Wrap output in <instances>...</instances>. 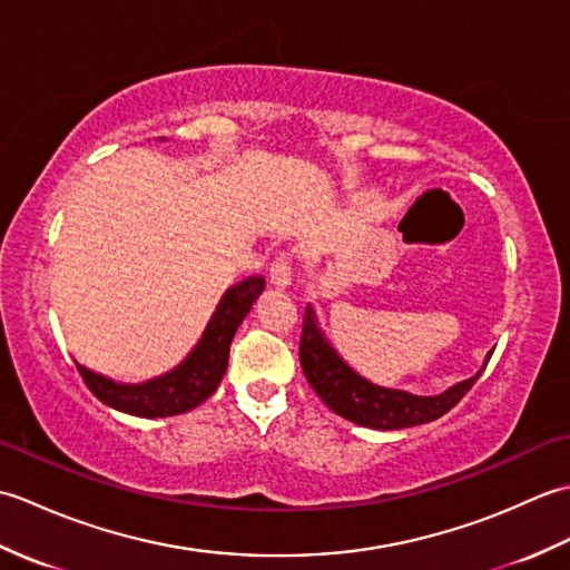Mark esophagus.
Listing matches in <instances>:
<instances>
[{
    "label": "esophagus",
    "mask_w": 570,
    "mask_h": 570,
    "mask_svg": "<svg viewBox=\"0 0 570 570\" xmlns=\"http://www.w3.org/2000/svg\"><path fill=\"white\" fill-rule=\"evenodd\" d=\"M269 282L278 288L292 284V259H288V254H278V257L272 262Z\"/></svg>",
    "instance_id": "obj_1"
}]
</instances>
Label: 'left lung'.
Returning <instances> with one entry per match:
<instances>
[{"label": "left lung", "mask_w": 570, "mask_h": 570, "mask_svg": "<svg viewBox=\"0 0 570 570\" xmlns=\"http://www.w3.org/2000/svg\"><path fill=\"white\" fill-rule=\"evenodd\" d=\"M492 353L494 350H490L485 367ZM298 357L308 384L337 416L353 421L357 426L380 431L421 426V423L441 419L445 411H451L470 392V386L478 382L482 370H485L482 367L475 377L458 382L451 390L435 396H416L399 390H384V386L367 382L355 370L345 365L333 345L325 341L323 331L318 328L316 311L311 308V304L304 311Z\"/></svg>", "instance_id": "1"}]
</instances>
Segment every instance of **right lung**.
<instances>
[{
    "instance_id": "add662e5",
    "label": "right lung",
    "mask_w": 570,
    "mask_h": 570,
    "mask_svg": "<svg viewBox=\"0 0 570 570\" xmlns=\"http://www.w3.org/2000/svg\"><path fill=\"white\" fill-rule=\"evenodd\" d=\"M264 276H249L245 282L227 288L196 350L186 362H180L174 372L164 374L159 380L144 384H119L82 365H78V372L100 402L131 416L164 419L196 409L220 384L227 370L229 343H233L235 331L249 313L254 298L264 292Z\"/></svg>"
}]
</instances>
